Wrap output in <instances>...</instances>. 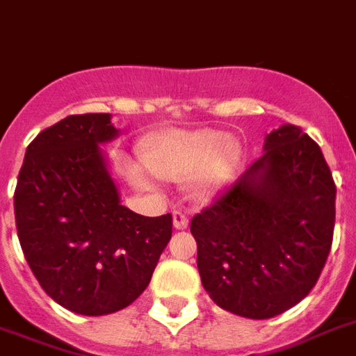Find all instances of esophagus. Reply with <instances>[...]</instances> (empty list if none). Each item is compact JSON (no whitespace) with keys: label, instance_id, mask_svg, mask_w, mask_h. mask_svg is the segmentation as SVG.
Wrapping results in <instances>:
<instances>
[{"label":"esophagus","instance_id":"34e87169","mask_svg":"<svg viewBox=\"0 0 356 356\" xmlns=\"http://www.w3.org/2000/svg\"><path fill=\"white\" fill-rule=\"evenodd\" d=\"M186 225H188V217H186L185 211L175 209V211H173V227H175V229H186Z\"/></svg>","mask_w":356,"mask_h":356}]
</instances>
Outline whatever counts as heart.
<instances>
[{
  "label": "heart",
  "instance_id": "obj_1",
  "mask_svg": "<svg viewBox=\"0 0 356 356\" xmlns=\"http://www.w3.org/2000/svg\"><path fill=\"white\" fill-rule=\"evenodd\" d=\"M150 170L170 179L198 175L202 188L229 175L234 163L229 135L221 131L171 133L152 143L147 150Z\"/></svg>",
  "mask_w": 356,
  "mask_h": 356
}]
</instances>
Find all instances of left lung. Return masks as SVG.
I'll list each match as a JSON object with an SVG mask.
<instances>
[{
	"instance_id": "1",
	"label": "left lung",
	"mask_w": 356,
	"mask_h": 356,
	"mask_svg": "<svg viewBox=\"0 0 356 356\" xmlns=\"http://www.w3.org/2000/svg\"><path fill=\"white\" fill-rule=\"evenodd\" d=\"M336 223V183L321 147L298 125L265 139V154L191 221L202 286L229 313L273 318L321 276Z\"/></svg>"
}]
</instances>
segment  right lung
<instances>
[{"label": "right lung", "instance_id": "add662e5", "mask_svg": "<svg viewBox=\"0 0 356 356\" xmlns=\"http://www.w3.org/2000/svg\"><path fill=\"white\" fill-rule=\"evenodd\" d=\"M110 114H74L38 133L15 188L20 248L45 293L68 311L101 316L145 291L173 231L171 213L120 204L99 143Z\"/></svg>", "mask_w": 356, "mask_h": 356}]
</instances>
